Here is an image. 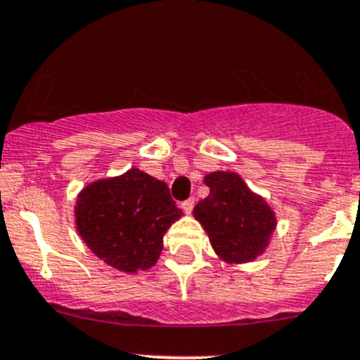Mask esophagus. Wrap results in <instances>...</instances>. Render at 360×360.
Wrapping results in <instances>:
<instances>
[{
	"instance_id": "34e87169",
	"label": "esophagus",
	"mask_w": 360,
	"mask_h": 360,
	"mask_svg": "<svg viewBox=\"0 0 360 360\" xmlns=\"http://www.w3.org/2000/svg\"><path fill=\"white\" fill-rule=\"evenodd\" d=\"M193 206H195V197H190V199L184 200V202L181 204V207H183V211H184V213H188V214L191 213V210H193Z\"/></svg>"
}]
</instances>
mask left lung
Segmentation results:
<instances>
[{
  "instance_id": "8db88e82",
  "label": "left lung",
  "mask_w": 360,
  "mask_h": 360,
  "mask_svg": "<svg viewBox=\"0 0 360 360\" xmlns=\"http://www.w3.org/2000/svg\"><path fill=\"white\" fill-rule=\"evenodd\" d=\"M204 183L210 195L193 207V217L217 256L229 264L254 261L268 247L277 226L274 210L234 172H211Z\"/></svg>"
}]
</instances>
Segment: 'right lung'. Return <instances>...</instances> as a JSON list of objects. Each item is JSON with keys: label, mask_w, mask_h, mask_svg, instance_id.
Listing matches in <instances>:
<instances>
[{"label": "right lung", "mask_w": 360, "mask_h": 360, "mask_svg": "<svg viewBox=\"0 0 360 360\" xmlns=\"http://www.w3.org/2000/svg\"><path fill=\"white\" fill-rule=\"evenodd\" d=\"M183 211L163 181L139 169L90 183L74 206L76 229L99 259L126 274L154 266L163 234Z\"/></svg>", "instance_id": "obj_1"}]
</instances>
